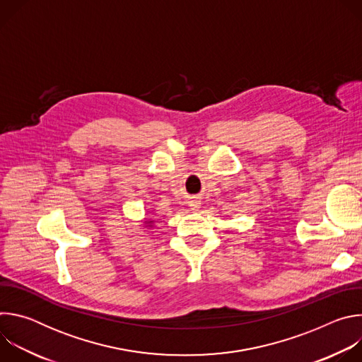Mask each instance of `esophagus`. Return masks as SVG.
I'll list each match as a JSON object with an SVG mask.
<instances>
[{
  "label": "esophagus",
  "instance_id": "esophagus-1",
  "mask_svg": "<svg viewBox=\"0 0 362 362\" xmlns=\"http://www.w3.org/2000/svg\"><path fill=\"white\" fill-rule=\"evenodd\" d=\"M189 206L192 208V211H197L200 208V200L197 197H193L190 202H189Z\"/></svg>",
  "mask_w": 362,
  "mask_h": 362
}]
</instances>
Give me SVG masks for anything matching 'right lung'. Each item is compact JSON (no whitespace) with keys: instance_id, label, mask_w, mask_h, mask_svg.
<instances>
[{"instance_id":"add662e5","label":"right lung","mask_w":362,"mask_h":362,"mask_svg":"<svg viewBox=\"0 0 362 362\" xmlns=\"http://www.w3.org/2000/svg\"><path fill=\"white\" fill-rule=\"evenodd\" d=\"M147 225H150V223H147Z\"/></svg>"}]
</instances>
